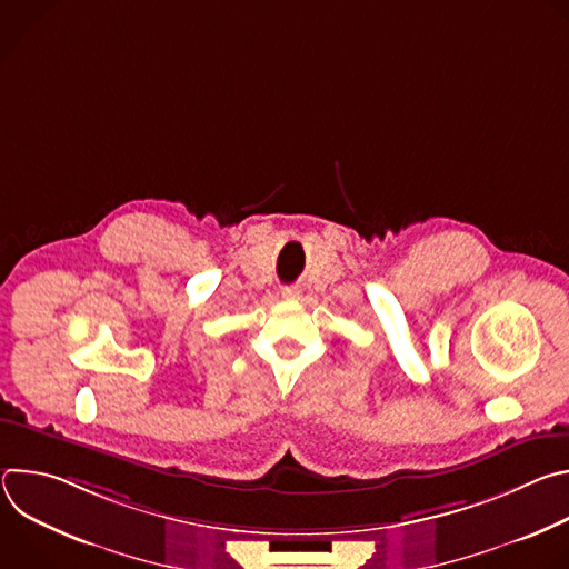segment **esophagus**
Returning a JSON list of instances; mask_svg holds the SVG:
<instances>
[{
    "mask_svg": "<svg viewBox=\"0 0 569 569\" xmlns=\"http://www.w3.org/2000/svg\"><path fill=\"white\" fill-rule=\"evenodd\" d=\"M281 295H283L286 299H299V288H297V286H286V288L281 290Z\"/></svg>",
    "mask_w": 569,
    "mask_h": 569,
    "instance_id": "obj_1",
    "label": "esophagus"
}]
</instances>
